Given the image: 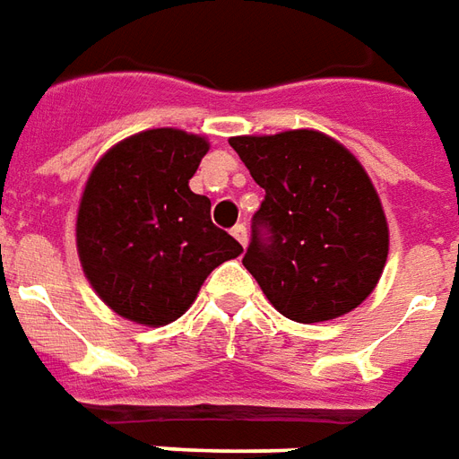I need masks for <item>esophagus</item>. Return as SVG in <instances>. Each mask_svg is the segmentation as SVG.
I'll list each match as a JSON object with an SVG mask.
<instances>
[{
  "label": "esophagus",
  "instance_id": "obj_1",
  "mask_svg": "<svg viewBox=\"0 0 459 459\" xmlns=\"http://www.w3.org/2000/svg\"><path fill=\"white\" fill-rule=\"evenodd\" d=\"M230 233H233V238L238 240L240 246L246 247V243H247V229H246V226H243V223H238V226H233V230H230Z\"/></svg>",
  "mask_w": 459,
  "mask_h": 459
}]
</instances>
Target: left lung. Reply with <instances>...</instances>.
<instances>
[{
    "label": "left lung",
    "mask_w": 459,
    "mask_h": 459,
    "mask_svg": "<svg viewBox=\"0 0 459 459\" xmlns=\"http://www.w3.org/2000/svg\"><path fill=\"white\" fill-rule=\"evenodd\" d=\"M264 189L243 264L281 316L331 321L359 307L385 270L389 230L355 155L318 131L230 138Z\"/></svg>",
    "instance_id": "1"
}]
</instances>
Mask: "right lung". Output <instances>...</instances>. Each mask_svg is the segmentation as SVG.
I'll return each instance as SVG.
<instances>
[{
	"instance_id": "1",
	"label": "right lung",
	"mask_w": 459,
	"mask_h": 459,
	"mask_svg": "<svg viewBox=\"0 0 459 459\" xmlns=\"http://www.w3.org/2000/svg\"><path fill=\"white\" fill-rule=\"evenodd\" d=\"M209 151L199 135L152 128L97 162L77 213V250L94 291L118 316L165 325L192 307L204 280L243 253L213 226L212 202L189 189Z\"/></svg>"
}]
</instances>
